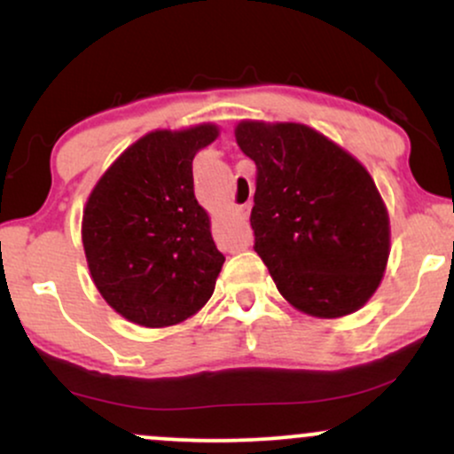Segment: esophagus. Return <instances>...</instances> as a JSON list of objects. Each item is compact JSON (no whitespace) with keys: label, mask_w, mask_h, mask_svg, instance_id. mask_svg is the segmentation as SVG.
Instances as JSON below:
<instances>
[{"label":"esophagus","mask_w":454,"mask_h":454,"mask_svg":"<svg viewBox=\"0 0 454 454\" xmlns=\"http://www.w3.org/2000/svg\"><path fill=\"white\" fill-rule=\"evenodd\" d=\"M241 213H243V217H247V213H249V205H243V207H241Z\"/></svg>","instance_id":"obj_1"}]
</instances>
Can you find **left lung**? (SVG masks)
<instances>
[{
    "instance_id": "1",
    "label": "left lung",
    "mask_w": 454,
    "mask_h": 454,
    "mask_svg": "<svg viewBox=\"0 0 454 454\" xmlns=\"http://www.w3.org/2000/svg\"><path fill=\"white\" fill-rule=\"evenodd\" d=\"M256 161L254 249L296 309L352 314L376 293L388 260V213L363 164L301 123H239Z\"/></svg>"
}]
</instances>
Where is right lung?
Masks as SVG:
<instances>
[{
    "mask_svg": "<svg viewBox=\"0 0 454 454\" xmlns=\"http://www.w3.org/2000/svg\"><path fill=\"white\" fill-rule=\"evenodd\" d=\"M217 128L158 129L119 155L82 211L96 288L117 314L160 328L194 316L215 290L223 254L194 196L192 160Z\"/></svg>",
    "mask_w": 454,
    "mask_h": 454,
    "instance_id": "obj_1",
    "label": "right lung"
}]
</instances>
